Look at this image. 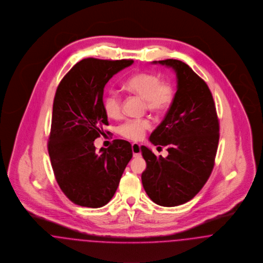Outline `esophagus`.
Masks as SVG:
<instances>
[{
	"label": "esophagus",
	"mask_w": 263,
	"mask_h": 263,
	"mask_svg": "<svg viewBox=\"0 0 263 263\" xmlns=\"http://www.w3.org/2000/svg\"><path fill=\"white\" fill-rule=\"evenodd\" d=\"M132 149H133V153H134V157H138L141 155L140 152V144H138L137 142L132 144Z\"/></svg>",
	"instance_id": "obj_1"
}]
</instances>
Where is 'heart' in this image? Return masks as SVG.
<instances>
[{"label":"heart","mask_w":263,"mask_h":263,"mask_svg":"<svg viewBox=\"0 0 263 263\" xmlns=\"http://www.w3.org/2000/svg\"><path fill=\"white\" fill-rule=\"evenodd\" d=\"M123 89L142 98L144 108L152 114L165 111L174 99V87L169 81H160L159 75L152 72H138L128 77L123 83ZM103 109L111 119L122 116V102L117 93H109L103 100ZM151 127L147 120H128L119 127L122 137L130 140L142 139Z\"/></svg>","instance_id":"b5f03b06"}]
</instances>
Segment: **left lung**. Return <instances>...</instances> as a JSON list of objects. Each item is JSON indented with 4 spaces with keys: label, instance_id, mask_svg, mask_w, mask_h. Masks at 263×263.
I'll list each match as a JSON object with an SVG mask.
<instances>
[{
    "label": "left lung",
    "instance_id": "8db88e82",
    "mask_svg": "<svg viewBox=\"0 0 263 263\" xmlns=\"http://www.w3.org/2000/svg\"><path fill=\"white\" fill-rule=\"evenodd\" d=\"M153 63L175 71L177 91L164 120L149 137L154 145L166 146L168 155L156 157L142 145L146 169L141 181L155 204L175 207L193 199L209 179L215 165L220 125L212 93L193 70L176 59Z\"/></svg>",
    "mask_w": 263,
    "mask_h": 263
}]
</instances>
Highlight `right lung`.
Instances as JSON below:
<instances>
[{"mask_svg": "<svg viewBox=\"0 0 263 263\" xmlns=\"http://www.w3.org/2000/svg\"><path fill=\"white\" fill-rule=\"evenodd\" d=\"M133 63L130 59L85 58L57 87L47 148L60 189L76 205L108 204L133 157L132 145L124 139H114L99 152L94 145L109 125L103 109L105 85Z\"/></svg>", "mask_w": 263, "mask_h": 263, "instance_id": "add662e5", "label": "right lung"}]
</instances>
